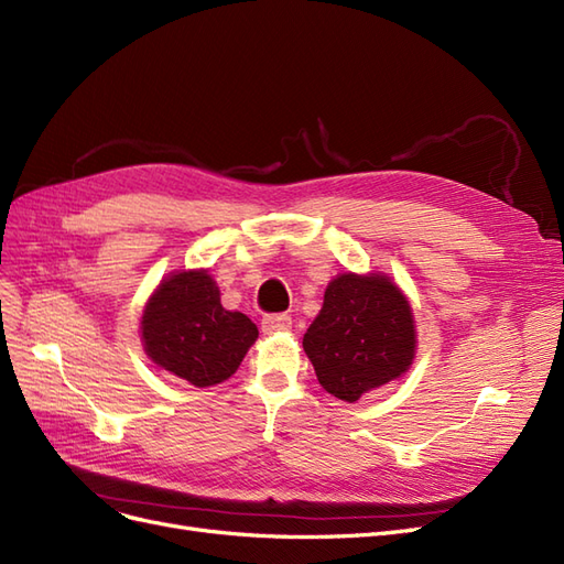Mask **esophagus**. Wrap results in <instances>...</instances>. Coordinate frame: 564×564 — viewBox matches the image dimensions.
<instances>
[{
    "mask_svg": "<svg viewBox=\"0 0 564 564\" xmlns=\"http://www.w3.org/2000/svg\"><path fill=\"white\" fill-rule=\"evenodd\" d=\"M292 327V317L289 315H265L261 322V329L265 334H275V332H286Z\"/></svg>",
    "mask_w": 564,
    "mask_h": 564,
    "instance_id": "34e87169",
    "label": "esophagus"
}]
</instances>
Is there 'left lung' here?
Returning a JSON list of instances; mask_svg holds the SVG:
<instances>
[{"mask_svg":"<svg viewBox=\"0 0 564 564\" xmlns=\"http://www.w3.org/2000/svg\"><path fill=\"white\" fill-rule=\"evenodd\" d=\"M319 386L344 402L400 379L412 367V305L383 272H344L329 282L319 315L303 336Z\"/></svg>","mask_w":564,"mask_h":564,"instance_id":"1","label":"left lung"}]
</instances>
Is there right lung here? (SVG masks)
<instances>
[{
	"label": "right lung",
	"mask_w": 564,
	"mask_h": 564,
	"mask_svg": "<svg viewBox=\"0 0 564 564\" xmlns=\"http://www.w3.org/2000/svg\"><path fill=\"white\" fill-rule=\"evenodd\" d=\"M256 338L259 329L245 313L220 305L209 270H181L162 280L141 319L150 360L197 388L230 379Z\"/></svg>",
	"instance_id": "obj_1"
}]
</instances>
